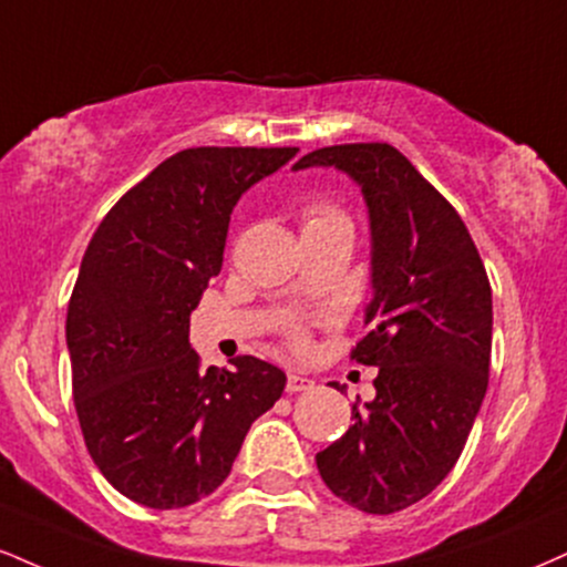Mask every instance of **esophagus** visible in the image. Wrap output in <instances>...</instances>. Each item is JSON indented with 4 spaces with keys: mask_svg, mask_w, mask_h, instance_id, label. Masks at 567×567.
<instances>
[{
    "mask_svg": "<svg viewBox=\"0 0 567 567\" xmlns=\"http://www.w3.org/2000/svg\"><path fill=\"white\" fill-rule=\"evenodd\" d=\"M313 380L303 378V374H288V391L298 393V391H311Z\"/></svg>",
    "mask_w": 567,
    "mask_h": 567,
    "instance_id": "esophagus-1",
    "label": "esophagus"
}]
</instances>
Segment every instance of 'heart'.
I'll return each mask as SVG.
<instances>
[{"instance_id":"b5f03b06","label":"heart","mask_w":567,"mask_h":567,"mask_svg":"<svg viewBox=\"0 0 567 567\" xmlns=\"http://www.w3.org/2000/svg\"><path fill=\"white\" fill-rule=\"evenodd\" d=\"M338 221H349L343 214L336 206H330V203H309V206L303 208V229H313V227H324V224H338ZM288 336H290V343L292 346H303V330L298 324H290L288 327Z\"/></svg>"}]
</instances>
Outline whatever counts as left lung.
Returning <instances> with one entry per match:
<instances>
[{
  "label": "left lung",
  "mask_w": 567,
  "mask_h": 567,
  "mask_svg": "<svg viewBox=\"0 0 567 567\" xmlns=\"http://www.w3.org/2000/svg\"><path fill=\"white\" fill-rule=\"evenodd\" d=\"M311 166L349 174L370 210L374 296L351 359L378 367L374 399L353 404V425L317 467L338 499L391 515L452 473L473 431L488 388L491 285L465 221L393 145L322 147L292 168Z\"/></svg>",
  "instance_id": "obj_1"
}]
</instances>
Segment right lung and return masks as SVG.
Here are the masks:
<instances>
[{
	"label": "right lung",
	"instance_id": "right-lung-1",
	"mask_svg": "<svg viewBox=\"0 0 567 567\" xmlns=\"http://www.w3.org/2000/svg\"><path fill=\"white\" fill-rule=\"evenodd\" d=\"M296 153L182 150L89 240L65 319L73 404L94 465L136 504L174 509L214 494L285 391V372L256 357L203 370L189 313L221 271L231 208Z\"/></svg>",
	"mask_w": 567,
	"mask_h": 567
}]
</instances>
